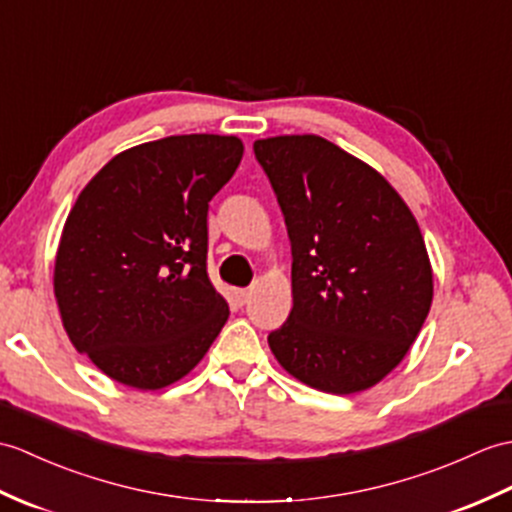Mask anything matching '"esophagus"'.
I'll list each match as a JSON object with an SVG mask.
<instances>
[{"label":"esophagus","instance_id":"1","mask_svg":"<svg viewBox=\"0 0 512 512\" xmlns=\"http://www.w3.org/2000/svg\"><path fill=\"white\" fill-rule=\"evenodd\" d=\"M248 296H251V290L248 288H235L233 290V299L237 305H244L248 301Z\"/></svg>","mask_w":512,"mask_h":512}]
</instances>
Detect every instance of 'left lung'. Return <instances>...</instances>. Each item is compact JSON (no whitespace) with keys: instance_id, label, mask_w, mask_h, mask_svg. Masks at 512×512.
I'll return each instance as SVG.
<instances>
[{"instance_id":"8db88e82","label":"left lung","mask_w":512,"mask_h":512,"mask_svg":"<svg viewBox=\"0 0 512 512\" xmlns=\"http://www.w3.org/2000/svg\"><path fill=\"white\" fill-rule=\"evenodd\" d=\"M292 246V312L270 331L303 384L351 395L375 386L417 340L432 266L417 220L371 165L316 135L257 139Z\"/></svg>"}]
</instances>
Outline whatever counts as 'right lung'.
Returning a JSON list of instances; mask_svg holds the SVG:
<instances>
[{
    "label": "right lung",
    "mask_w": 512,
    "mask_h": 512,
    "mask_svg": "<svg viewBox=\"0 0 512 512\" xmlns=\"http://www.w3.org/2000/svg\"><path fill=\"white\" fill-rule=\"evenodd\" d=\"M242 154L237 137L148 141L113 157L71 207L56 303L74 347L115 382H178L227 323L207 275V211Z\"/></svg>",
    "instance_id": "obj_1"
}]
</instances>
